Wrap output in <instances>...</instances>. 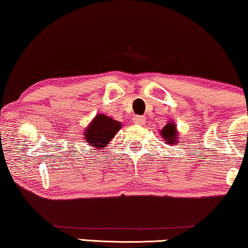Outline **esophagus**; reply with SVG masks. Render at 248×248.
<instances>
[{"mask_svg": "<svg viewBox=\"0 0 248 248\" xmlns=\"http://www.w3.org/2000/svg\"><path fill=\"white\" fill-rule=\"evenodd\" d=\"M132 122L134 124H143L145 123V118L142 116H134L132 118Z\"/></svg>", "mask_w": 248, "mask_h": 248, "instance_id": "obj_1", "label": "esophagus"}]
</instances>
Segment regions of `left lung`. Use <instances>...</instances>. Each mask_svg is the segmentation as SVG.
I'll return each mask as SVG.
<instances>
[{
  "instance_id": "left-lung-1",
  "label": "left lung",
  "mask_w": 248,
  "mask_h": 248,
  "mask_svg": "<svg viewBox=\"0 0 248 248\" xmlns=\"http://www.w3.org/2000/svg\"><path fill=\"white\" fill-rule=\"evenodd\" d=\"M160 134L162 138L164 139V142L170 146H175L179 143V132L177 130V125L173 121L168 122L166 126L160 131Z\"/></svg>"
}]
</instances>
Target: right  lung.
Segmentation results:
<instances>
[{
	"mask_svg": "<svg viewBox=\"0 0 248 248\" xmlns=\"http://www.w3.org/2000/svg\"><path fill=\"white\" fill-rule=\"evenodd\" d=\"M121 129L122 124L118 121L103 114H97L82 131V136L90 147L105 149Z\"/></svg>",
	"mask_w": 248,
	"mask_h": 248,
	"instance_id": "obj_1",
	"label": "right lung"
}]
</instances>
